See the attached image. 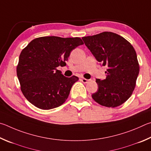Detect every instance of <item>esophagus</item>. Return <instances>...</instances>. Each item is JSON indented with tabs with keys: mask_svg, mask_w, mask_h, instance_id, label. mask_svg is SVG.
<instances>
[{
	"mask_svg": "<svg viewBox=\"0 0 151 151\" xmlns=\"http://www.w3.org/2000/svg\"><path fill=\"white\" fill-rule=\"evenodd\" d=\"M81 80L84 83H88L89 81H90V80H88V79H86V78H81Z\"/></svg>",
	"mask_w": 151,
	"mask_h": 151,
	"instance_id": "34e87169",
	"label": "esophagus"
}]
</instances>
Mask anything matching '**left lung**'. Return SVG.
Wrapping results in <instances>:
<instances>
[{
    "instance_id": "obj_1",
    "label": "left lung",
    "mask_w": 151,
    "mask_h": 151,
    "mask_svg": "<svg viewBox=\"0 0 151 151\" xmlns=\"http://www.w3.org/2000/svg\"><path fill=\"white\" fill-rule=\"evenodd\" d=\"M82 40L100 64L107 67L106 78L96 79L98 89L92 98L103 106H119L133 93L139 73L134 47L123 37L111 32Z\"/></svg>"
}]
</instances>
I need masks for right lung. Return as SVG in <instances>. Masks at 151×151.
Here are the masks:
<instances>
[{
    "instance_id": "right-lung-1",
    "label": "right lung",
    "mask_w": 151,
    "mask_h": 151,
    "mask_svg": "<svg viewBox=\"0 0 151 151\" xmlns=\"http://www.w3.org/2000/svg\"><path fill=\"white\" fill-rule=\"evenodd\" d=\"M82 44L78 37L44 36L32 40L22 50L17 73L21 91L29 102L48 110L65 101L79 78L65 77L57 68L64 66L71 52Z\"/></svg>"
}]
</instances>
